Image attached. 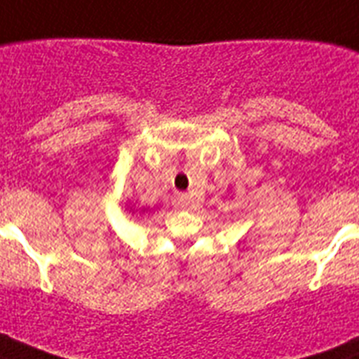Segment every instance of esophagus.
<instances>
[{
  "mask_svg": "<svg viewBox=\"0 0 359 359\" xmlns=\"http://www.w3.org/2000/svg\"><path fill=\"white\" fill-rule=\"evenodd\" d=\"M179 207L180 208H190L191 207V197L188 194H180L179 196Z\"/></svg>",
  "mask_w": 359,
  "mask_h": 359,
  "instance_id": "obj_1",
  "label": "esophagus"
}]
</instances>
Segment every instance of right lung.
Instances as JSON below:
<instances>
[{"mask_svg":"<svg viewBox=\"0 0 359 359\" xmlns=\"http://www.w3.org/2000/svg\"><path fill=\"white\" fill-rule=\"evenodd\" d=\"M126 207H128V205H126ZM128 208H130V212H132V214H134V212H137V210H135L134 207H128ZM141 212H145V208H141Z\"/></svg>","mask_w":359,"mask_h":359,"instance_id":"add662e5","label":"right lung"}]
</instances>
